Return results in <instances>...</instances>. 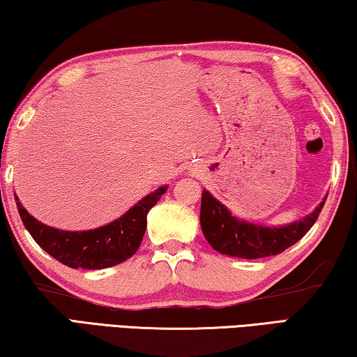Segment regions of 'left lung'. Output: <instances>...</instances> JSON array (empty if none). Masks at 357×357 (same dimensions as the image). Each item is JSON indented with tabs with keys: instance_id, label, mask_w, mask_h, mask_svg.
Wrapping results in <instances>:
<instances>
[{
	"instance_id": "1",
	"label": "left lung",
	"mask_w": 357,
	"mask_h": 357,
	"mask_svg": "<svg viewBox=\"0 0 357 357\" xmlns=\"http://www.w3.org/2000/svg\"><path fill=\"white\" fill-rule=\"evenodd\" d=\"M324 200L315 211L282 227H266L238 219L225 204L203 189L200 223L202 231L214 250L223 255L258 259L282 253L298 243L317 222Z\"/></svg>"
}]
</instances>
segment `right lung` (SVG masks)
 I'll return each instance as SVG.
<instances>
[{
    "label": "right lung",
    "instance_id": "add662e5",
    "mask_svg": "<svg viewBox=\"0 0 357 357\" xmlns=\"http://www.w3.org/2000/svg\"><path fill=\"white\" fill-rule=\"evenodd\" d=\"M167 189L168 185H160L116 220L86 231H66L45 225L23 208L15 193L14 197L23 225L48 255L72 269H105L126 261L138 250L146 231L149 209Z\"/></svg>",
    "mask_w": 357,
    "mask_h": 357
}]
</instances>
